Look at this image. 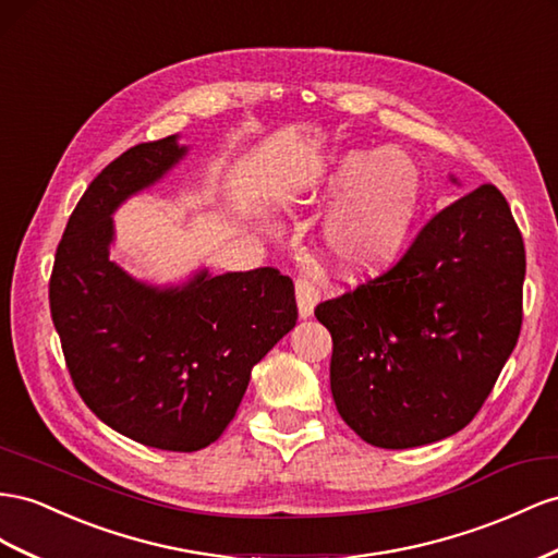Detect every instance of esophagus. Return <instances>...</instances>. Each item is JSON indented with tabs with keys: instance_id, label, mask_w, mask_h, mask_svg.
<instances>
[{
	"instance_id": "34e87169",
	"label": "esophagus",
	"mask_w": 558,
	"mask_h": 558,
	"mask_svg": "<svg viewBox=\"0 0 558 558\" xmlns=\"http://www.w3.org/2000/svg\"><path fill=\"white\" fill-rule=\"evenodd\" d=\"M295 298H298V314L300 319H310L314 314L316 303H319V291L312 279H298L295 281Z\"/></svg>"
}]
</instances>
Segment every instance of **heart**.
<instances>
[{"mask_svg": "<svg viewBox=\"0 0 558 558\" xmlns=\"http://www.w3.org/2000/svg\"><path fill=\"white\" fill-rule=\"evenodd\" d=\"M343 197L324 220V251L340 272L389 265L409 242L423 199L420 171L399 149H352L319 187V197Z\"/></svg>", "mask_w": 558, "mask_h": 558, "instance_id": "obj_1", "label": "heart"}]
</instances>
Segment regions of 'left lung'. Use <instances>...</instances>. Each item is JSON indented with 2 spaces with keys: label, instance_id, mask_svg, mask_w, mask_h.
Listing matches in <instances>:
<instances>
[{
  "label": "left lung",
  "instance_id": "1",
  "mask_svg": "<svg viewBox=\"0 0 558 558\" xmlns=\"http://www.w3.org/2000/svg\"><path fill=\"white\" fill-rule=\"evenodd\" d=\"M523 277V239L498 187L439 210L383 277L314 310L333 338L340 417L391 450L470 425L517 348Z\"/></svg>",
  "mask_w": 558,
  "mask_h": 558
}]
</instances>
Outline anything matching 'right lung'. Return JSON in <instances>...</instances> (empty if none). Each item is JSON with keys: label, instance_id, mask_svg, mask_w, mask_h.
Instances as JSON below:
<instances>
[{"label": "right lung", "instance_id": "right-lung-1", "mask_svg": "<svg viewBox=\"0 0 558 558\" xmlns=\"http://www.w3.org/2000/svg\"><path fill=\"white\" fill-rule=\"evenodd\" d=\"M187 155L169 135L141 143L88 185L56 251L53 326L80 397L129 439L192 453L232 423L251 371L298 322L293 281L275 267L194 272L155 286L110 258L112 214Z\"/></svg>", "mask_w": 558, "mask_h": 558}]
</instances>
